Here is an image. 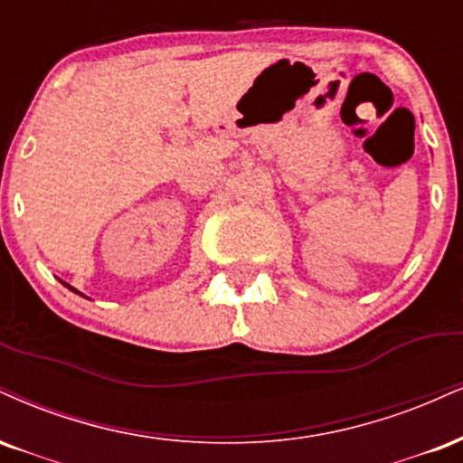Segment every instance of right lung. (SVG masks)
<instances>
[{
  "instance_id": "1",
  "label": "right lung",
  "mask_w": 463,
  "mask_h": 463,
  "mask_svg": "<svg viewBox=\"0 0 463 463\" xmlns=\"http://www.w3.org/2000/svg\"><path fill=\"white\" fill-rule=\"evenodd\" d=\"M62 284H64V281H62ZM64 286H67L69 288V290H73V292H78V290H75V288H71L69 284H64ZM78 295H81V292H78Z\"/></svg>"
}]
</instances>
